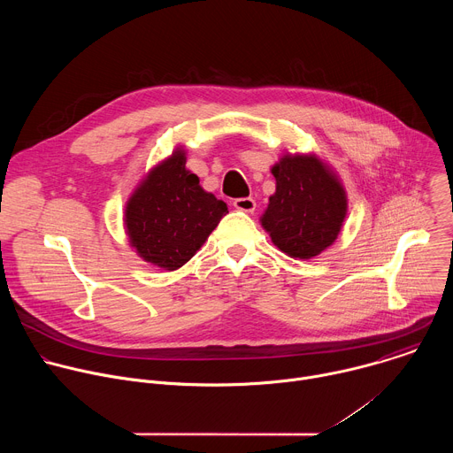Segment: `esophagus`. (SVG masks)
I'll list each match as a JSON object with an SVG mask.
<instances>
[{"mask_svg": "<svg viewBox=\"0 0 453 453\" xmlns=\"http://www.w3.org/2000/svg\"><path fill=\"white\" fill-rule=\"evenodd\" d=\"M233 206L240 211H245V213H252L256 210V203L252 197H240V199H234L233 201Z\"/></svg>", "mask_w": 453, "mask_h": 453, "instance_id": "esophagus-1", "label": "esophagus"}]
</instances>
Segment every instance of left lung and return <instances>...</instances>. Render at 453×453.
I'll list each match as a JSON object with an SVG mask.
<instances>
[{
    "instance_id": "1",
    "label": "left lung",
    "mask_w": 453,
    "mask_h": 453,
    "mask_svg": "<svg viewBox=\"0 0 453 453\" xmlns=\"http://www.w3.org/2000/svg\"><path fill=\"white\" fill-rule=\"evenodd\" d=\"M273 175L276 193L262 226L283 252L310 260L341 233L348 211L346 191L315 156L287 154L273 166Z\"/></svg>"
}]
</instances>
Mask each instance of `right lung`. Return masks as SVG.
Returning a JSON list of instances; mask_svg holds the SVG:
<instances>
[{"label":"right lung","mask_w":453,"mask_h":453,"mask_svg":"<svg viewBox=\"0 0 453 453\" xmlns=\"http://www.w3.org/2000/svg\"><path fill=\"white\" fill-rule=\"evenodd\" d=\"M227 215V204L201 188L177 150L157 165L125 208V227L145 262L165 271L182 267Z\"/></svg>","instance_id":"obj_1"}]
</instances>
